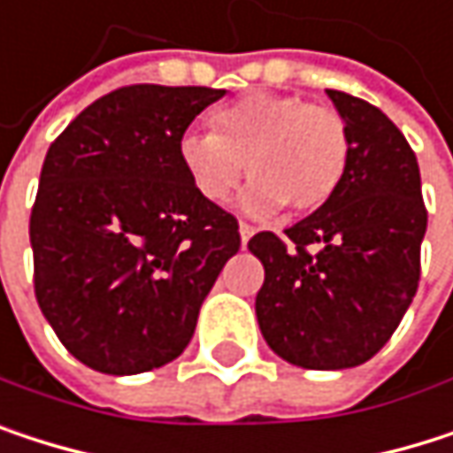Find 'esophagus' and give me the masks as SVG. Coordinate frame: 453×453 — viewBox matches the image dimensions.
<instances>
[{
    "label": "esophagus",
    "mask_w": 453,
    "mask_h": 453,
    "mask_svg": "<svg viewBox=\"0 0 453 453\" xmlns=\"http://www.w3.org/2000/svg\"><path fill=\"white\" fill-rule=\"evenodd\" d=\"M256 234V229L250 226V224H240V242H242V248L248 245V240Z\"/></svg>",
    "instance_id": "esophagus-1"
}]
</instances>
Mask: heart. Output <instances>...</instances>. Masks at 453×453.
Listing matches in <instances>:
<instances>
[{
  "instance_id": "obj_1",
  "label": "heart",
  "mask_w": 453,
  "mask_h": 453,
  "mask_svg": "<svg viewBox=\"0 0 453 453\" xmlns=\"http://www.w3.org/2000/svg\"><path fill=\"white\" fill-rule=\"evenodd\" d=\"M176 155L197 197L213 205L226 203L248 171L253 181L240 208L266 219L282 205L293 213L325 208L345 181L350 136L333 108L253 92L213 111L211 134H181Z\"/></svg>"
}]
</instances>
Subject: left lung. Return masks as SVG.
<instances>
[{"mask_svg":"<svg viewBox=\"0 0 453 453\" xmlns=\"http://www.w3.org/2000/svg\"><path fill=\"white\" fill-rule=\"evenodd\" d=\"M327 97L350 136L342 187L285 240L258 232L248 242L264 264L261 335L303 369L358 366L390 340L417 293L427 229L419 165L395 123L353 95Z\"/></svg>","mask_w":453,"mask_h":453,"instance_id":"1","label":"left lung"}]
</instances>
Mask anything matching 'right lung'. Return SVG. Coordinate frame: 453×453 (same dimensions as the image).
<instances>
[{
    "label": "right lung",
    "mask_w": 453,
    "mask_h": 453,
    "mask_svg": "<svg viewBox=\"0 0 453 453\" xmlns=\"http://www.w3.org/2000/svg\"><path fill=\"white\" fill-rule=\"evenodd\" d=\"M226 89L123 87L52 142L31 211L36 301L60 342L105 374L157 369L189 345L240 250L232 213L179 165L187 126Z\"/></svg>",
    "instance_id": "add662e5"
}]
</instances>
